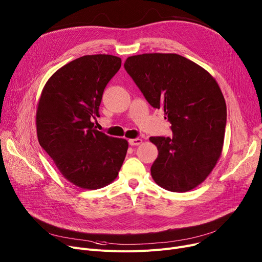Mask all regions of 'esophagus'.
<instances>
[{"label": "esophagus", "mask_w": 262, "mask_h": 262, "mask_svg": "<svg viewBox=\"0 0 262 262\" xmlns=\"http://www.w3.org/2000/svg\"><path fill=\"white\" fill-rule=\"evenodd\" d=\"M128 143H129L130 145H139V144H141V143H142V140H141V139H139V138H136V139H129V140H128Z\"/></svg>", "instance_id": "obj_1"}]
</instances>
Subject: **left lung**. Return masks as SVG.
Here are the masks:
<instances>
[{
	"mask_svg": "<svg viewBox=\"0 0 262 262\" xmlns=\"http://www.w3.org/2000/svg\"><path fill=\"white\" fill-rule=\"evenodd\" d=\"M126 72L154 108H163L172 137H150L158 148L150 174L157 185L186 192L203 183L222 153L226 104L215 79L177 54L130 56Z\"/></svg>",
	"mask_w": 262,
	"mask_h": 262,
	"instance_id": "left-lung-1",
	"label": "left lung"
}]
</instances>
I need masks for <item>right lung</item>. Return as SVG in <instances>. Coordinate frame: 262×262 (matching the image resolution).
I'll use <instances>...</instances> for the list:
<instances>
[{"label":"right lung","mask_w":262,"mask_h":262,"mask_svg":"<svg viewBox=\"0 0 262 262\" xmlns=\"http://www.w3.org/2000/svg\"><path fill=\"white\" fill-rule=\"evenodd\" d=\"M121 68L113 55H86L55 72L39 99L38 141L67 181L82 189L113 183L125 159L128 143L95 129L92 119L105 87Z\"/></svg>","instance_id":"add662e5"}]
</instances>
